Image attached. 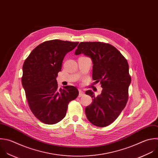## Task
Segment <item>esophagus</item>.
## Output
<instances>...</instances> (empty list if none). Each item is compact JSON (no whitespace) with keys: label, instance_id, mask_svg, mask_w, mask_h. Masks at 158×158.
<instances>
[{"label":"esophagus","instance_id":"1","mask_svg":"<svg viewBox=\"0 0 158 158\" xmlns=\"http://www.w3.org/2000/svg\"><path fill=\"white\" fill-rule=\"evenodd\" d=\"M83 95H84V92L81 89H79V97H81Z\"/></svg>","mask_w":158,"mask_h":158}]
</instances>
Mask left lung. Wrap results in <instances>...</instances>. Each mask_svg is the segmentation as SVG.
<instances>
[{"mask_svg":"<svg viewBox=\"0 0 158 158\" xmlns=\"http://www.w3.org/2000/svg\"><path fill=\"white\" fill-rule=\"evenodd\" d=\"M84 54L92 61V79L100 82L102 92L97 97L89 90L92 102L85 109L88 120L98 127L112 123L125 107L131 83L127 60L112 45L102 42H81L75 55Z\"/></svg>","mask_w":158,"mask_h":158,"instance_id":"8db88e82","label":"left lung"}]
</instances>
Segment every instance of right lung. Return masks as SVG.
Here are the masks:
<instances>
[{
    "instance_id": "add662e5",
    "label": "right lung",
    "mask_w": 158,
    "mask_h": 158,
    "mask_svg": "<svg viewBox=\"0 0 158 158\" xmlns=\"http://www.w3.org/2000/svg\"><path fill=\"white\" fill-rule=\"evenodd\" d=\"M78 43L60 40L44 41L31 52L23 63L22 83L30 109L45 124L63 120L68 103L79 95L72 85L58 89L56 81L64 56Z\"/></svg>"
}]
</instances>
